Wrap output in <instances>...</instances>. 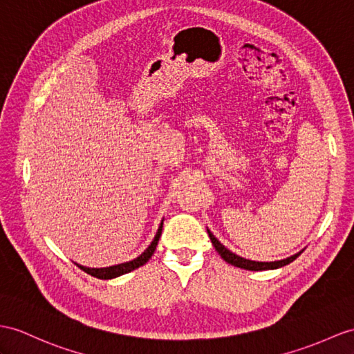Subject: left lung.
Instances as JSON below:
<instances>
[{"label":"left lung","instance_id":"obj_1","mask_svg":"<svg viewBox=\"0 0 354 354\" xmlns=\"http://www.w3.org/2000/svg\"><path fill=\"white\" fill-rule=\"evenodd\" d=\"M207 232H209V237H210V240H212V243H213V246H214V249H216L218 251V254L223 258V260H225L228 264H231V266H236V267H240V269H246V270H255V272H258V270H270V269H279V267H282V266H287V264H290L291 261H295L296 258L301 254V251L300 252H297V254H295V255H291V257H288V258H286V260H279V261H270V263H263V261H252V260H246V258H242V257H239V255H236L234 252H231V251H228V249L223 246L219 240L214 237L212 232H210V230L207 228Z\"/></svg>","mask_w":354,"mask_h":354}]
</instances>
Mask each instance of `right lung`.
<instances>
[{
  "instance_id": "add662e5",
  "label": "right lung",
  "mask_w": 354,
  "mask_h": 354,
  "mask_svg": "<svg viewBox=\"0 0 354 354\" xmlns=\"http://www.w3.org/2000/svg\"><path fill=\"white\" fill-rule=\"evenodd\" d=\"M162 227H163V221L160 222V225L158 228V232L156 236H154L153 242L150 243V246L145 249V251L140 255L136 257L135 260L132 261H127V263H122V264H117V266H109V267H102V269H91V267H84V266H80L76 264L77 267H80L81 270H84L85 273L91 274V277L94 278H99V279H112V278H117V277H122V274H126L129 272H132L135 269H138V267L144 266L145 263H147L151 255L154 254V251H156V246H158V242L160 239V234H162Z\"/></svg>"
}]
</instances>
